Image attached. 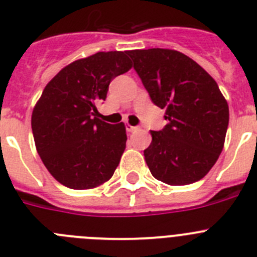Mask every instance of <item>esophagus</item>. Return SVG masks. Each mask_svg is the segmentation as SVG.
I'll return each mask as SVG.
<instances>
[{"instance_id":"1","label":"esophagus","mask_w":257,"mask_h":257,"mask_svg":"<svg viewBox=\"0 0 257 257\" xmlns=\"http://www.w3.org/2000/svg\"><path fill=\"white\" fill-rule=\"evenodd\" d=\"M138 128H139V127L131 126V124H128V123L126 124V130L128 131V133H134V131H136V130H138Z\"/></svg>"}]
</instances>
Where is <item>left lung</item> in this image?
<instances>
[{
	"mask_svg": "<svg viewBox=\"0 0 257 257\" xmlns=\"http://www.w3.org/2000/svg\"><path fill=\"white\" fill-rule=\"evenodd\" d=\"M128 55L169 121L161 131H151L152 143L144 151L152 175L169 185L201 180L216 163L228 130L229 106L216 81L175 50H131Z\"/></svg>",
	"mask_w": 257,
	"mask_h": 257,
	"instance_id": "obj_1",
	"label": "left lung"
}]
</instances>
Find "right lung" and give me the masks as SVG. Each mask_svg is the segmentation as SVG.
<instances>
[{
    "label": "right lung",
    "instance_id": "right-lung-1",
    "mask_svg": "<svg viewBox=\"0 0 257 257\" xmlns=\"http://www.w3.org/2000/svg\"><path fill=\"white\" fill-rule=\"evenodd\" d=\"M126 51L96 52L50 81L32 113L36 148L50 174L70 189H92L112 178L126 148V127L97 118L109 83L131 69Z\"/></svg>",
    "mask_w": 257,
    "mask_h": 257
}]
</instances>
